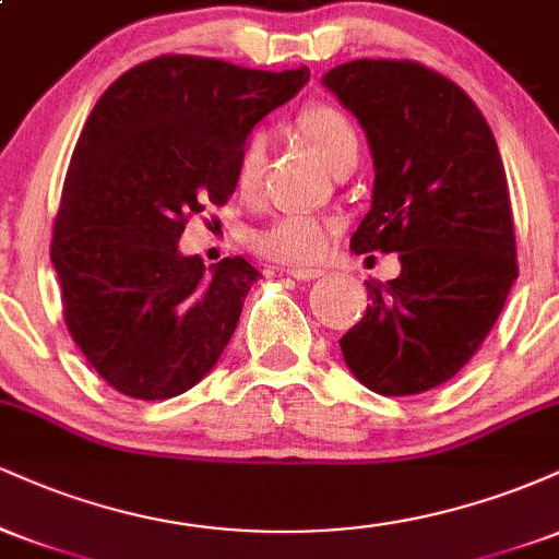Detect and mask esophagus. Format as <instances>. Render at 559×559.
<instances>
[{
	"label": "esophagus",
	"mask_w": 559,
	"mask_h": 559,
	"mask_svg": "<svg viewBox=\"0 0 559 559\" xmlns=\"http://www.w3.org/2000/svg\"><path fill=\"white\" fill-rule=\"evenodd\" d=\"M286 273L297 281H316V278H325L323 267H307V265H288Z\"/></svg>",
	"instance_id": "1"
}]
</instances>
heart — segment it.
I'll return each mask as SVG.
<instances>
[{"label":"heart","mask_w":559,"mask_h":559,"mask_svg":"<svg viewBox=\"0 0 559 559\" xmlns=\"http://www.w3.org/2000/svg\"><path fill=\"white\" fill-rule=\"evenodd\" d=\"M297 131L329 168L346 155H355L357 146H360L352 120L333 105L305 107L297 115ZM265 159L267 139L265 133L254 131L241 146L239 163H236V186H239L241 194L249 197L258 191ZM336 228L338 223L333 217L286 213L275 217L271 226L258 230L252 236V247L265 258L281 262H316L325 258V252L331 249Z\"/></svg>","instance_id":"obj_1"}]
</instances>
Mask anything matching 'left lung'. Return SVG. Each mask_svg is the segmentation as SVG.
I'll use <instances>...</instances> for the list:
<instances>
[{
	"instance_id": "8db88e82",
	"label": "left lung",
	"mask_w": 559,
	"mask_h": 559,
	"mask_svg": "<svg viewBox=\"0 0 559 559\" xmlns=\"http://www.w3.org/2000/svg\"><path fill=\"white\" fill-rule=\"evenodd\" d=\"M323 86L360 120L373 199L349 247L396 252L394 281H365L344 362L383 396L436 389L465 368L518 278L515 228L499 146L476 102L409 60H352Z\"/></svg>"
}]
</instances>
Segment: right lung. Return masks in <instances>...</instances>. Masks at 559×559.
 I'll use <instances>...</instances> for the list:
<instances>
[{
    "mask_svg": "<svg viewBox=\"0 0 559 559\" xmlns=\"http://www.w3.org/2000/svg\"><path fill=\"white\" fill-rule=\"evenodd\" d=\"M307 81L305 66L163 55L94 105L62 186L52 265L70 336L115 391L170 400L223 355L260 273L243 258L204 271L178 239L191 215L228 202L252 128Z\"/></svg>",
    "mask_w": 559,
    "mask_h": 559,
    "instance_id": "1",
    "label": "right lung"
}]
</instances>
